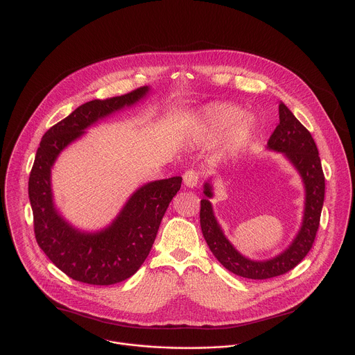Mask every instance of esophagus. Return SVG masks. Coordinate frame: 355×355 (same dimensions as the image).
I'll return each mask as SVG.
<instances>
[{"label": "esophagus", "instance_id": "obj_1", "mask_svg": "<svg viewBox=\"0 0 355 355\" xmlns=\"http://www.w3.org/2000/svg\"><path fill=\"white\" fill-rule=\"evenodd\" d=\"M198 182H200V173L197 172V171H193V169H190V171H186L184 173H183V183L187 186V187H196L197 184H198Z\"/></svg>", "mask_w": 355, "mask_h": 355}]
</instances>
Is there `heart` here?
<instances>
[{
    "label": "heart",
    "mask_w": 355,
    "mask_h": 355,
    "mask_svg": "<svg viewBox=\"0 0 355 355\" xmlns=\"http://www.w3.org/2000/svg\"><path fill=\"white\" fill-rule=\"evenodd\" d=\"M240 111L229 104H212L204 110V121L208 132L214 136L225 133L229 128L230 144L239 146L250 136L252 125L250 121H237Z\"/></svg>",
    "instance_id": "heart-1"
}]
</instances>
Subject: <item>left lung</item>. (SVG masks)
<instances>
[{
    "mask_svg": "<svg viewBox=\"0 0 355 355\" xmlns=\"http://www.w3.org/2000/svg\"><path fill=\"white\" fill-rule=\"evenodd\" d=\"M268 148L283 153L288 158L300 172L305 187L302 226L286 251L268 261L243 257L225 237L214 216L211 202L202 198L200 207V225L209 250L227 270L247 279H269L283 275L305 258L316 237L324 198V175L316 144L311 133L283 103L279 104V125L268 140ZM204 194L212 197L209 183L204 184Z\"/></svg>",
    "mask_w": 355,
    "mask_h": 355,
    "instance_id": "8db88e82",
    "label": "left lung"
}]
</instances>
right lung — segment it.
<instances>
[{"label": "right lung", "mask_w": 355, "mask_h": 355, "mask_svg": "<svg viewBox=\"0 0 355 355\" xmlns=\"http://www.w3.org/2000/svg\"><path fill=\"white\" fill-rule=\"evenodd\" d=\"M147 93L148 87L144 86L80 105L50 128L37 148L29 178L35 236L50 261L73 280L108 286L135 275L151 251L169 202L180 190V176L141 186L111 226L97 233L72 227L54 207L50 178L58 154L98 119L133 105Z\"/></svg>", "instance_id": "right-lung-1"}]
</instances>
